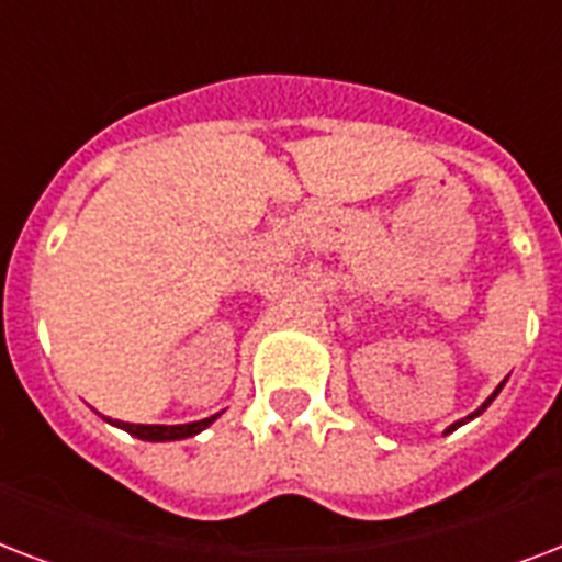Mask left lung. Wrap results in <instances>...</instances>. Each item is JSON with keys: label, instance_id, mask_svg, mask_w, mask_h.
Masks as SVG:
<instances>
[{"label": "left lung", "instance_id": "left-lung-1", "mask_svg": "<svg viewBox=\"0 0 562 562\" xmlns=\"http://www.w3.org/2000/svg\"><path fill=\"white\" fill-rule=\"evenodd\" d=\"M502 387H505V382L498 384L496 391L490 393V396H487V402H484V405H481V408H475V411H472V414H467V417H463V419H458V423H452V426L446 428V435H449V431H454V428H461L463 423H470V419H475V417H479V414H484V411H487V405H490V402H493V400H496V396H498V391H502Z\"/></svg>", "mask_w": 562, "mask_h": 562}]
</instances>
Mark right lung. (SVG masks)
<instances>
[{"label": "right lung", "instance_id": "add662e5", "mask_svg": "<svg viewBox=\"0 0 562 562\" xmlns=\"http://www.w3.org/2000/svg\"><path fill=\"white\" fill-rule=\"evenodd\" d=\"M221 414H212L206 419H198V423H183V426H134V423H122V419H113V426L125 428L127 435L139 437V440H148V443H166V440H187V437L201 435L203 428L212 426ZM110 423V419H108Z\"/></svg>", "mask_w": 562, "mask_h": 562}]
</instances>
